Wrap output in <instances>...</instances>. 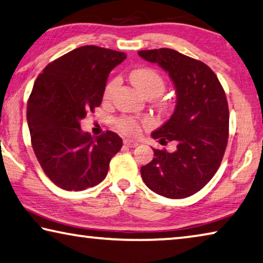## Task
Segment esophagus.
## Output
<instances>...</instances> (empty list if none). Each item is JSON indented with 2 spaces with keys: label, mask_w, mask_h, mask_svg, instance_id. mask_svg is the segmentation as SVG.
I'll return each mask as SVG.
<instances>
[{
  "label": "esophagus",
  "mask_w": 263,
  "mask_h": 263,
  "mask_svg": "<svg viewBox=\"0 0 263 263\" xmlns=\"http://www.w3.org/2000/svg\"><path fill=\"white\" fill-rule=\"evenodd\" d=\"M124 145L127 147H136V146H138V141L132 140V139H125Z\"/></svg>",
  "instance_id": "esophagus-1"
}]
</instances>
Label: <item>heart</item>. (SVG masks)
Wrapping results in <instances>:
<instances>
[{
    "mask_svg": "<svg viewBox=\"0 0 263 263\" xmlns=\"http://www.w3.org/2000/svg\"><path fill=\"white\" fill-rule=\"evenodd\" d=\"M132 84L146 98H154L165 90V81L161 74L149 68H139L130 73ZM118 86V79H114L105 87L104 98L110 99ZM119 128L126 135H137L139 132V124L135 118H123L119 120Z\"/></svg>",
    "mask_w": 263,
    "mask_h": 263,
    "instance_id": "1",
    "label": "heart"
}]
</instances>
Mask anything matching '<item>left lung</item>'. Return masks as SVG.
Returning a JSON list of instances; mask_svg holds the SVG:
<instances>
[{
    "instance_id": "8db88e82",
    "label": "left lung",
    "mask_w": 263,
    "mask_h": 263,
    "mask_svg": "<svg viewBox=\"0 0 263 263\" xmlns=\"http://www.w3.org/2000/svg\"><path fill=\"white\" fill-rule=\"evenodd\" d=\"M138 53L168 73L177 95L172 116L151 133L153 139L176 141L177 149L153 148V160L141 166V178L154 193L187 198L206 186L221 164L228 140L226 95L202 62L167 48Z\"/></svg>"
}]
</instances>
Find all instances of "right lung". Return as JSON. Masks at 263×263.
Instances as JSON below:
<instances>
[{
    "label": "right lung",
    "mask_w": 263,
    "mask_h": 263,
    "mask_svg": "<svg viewBox=\"0 0 263 263\" xmlns=\"http://www.w3.org/2000/svg\"><path fill=\"white\" fill-rule=\"evenodd\" d=\"M125 58L124 52L84 45L51 62L36 79L27 107L32 148L61 189L77 192L98 185L123 146L112 131L96 138L82 131L81 120L101 105L109 73Z\"/></svg>",
    "instance_id": "obj_1"
}]
</instances>
